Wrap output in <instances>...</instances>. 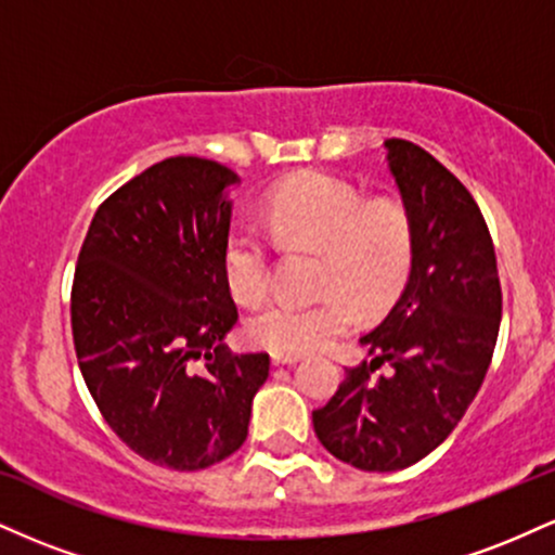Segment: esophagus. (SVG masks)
Wrapping results in <instances>:
<instances>
[{"label":"esophagus","mask_w":555,"mask_h":555,"mask_svg":"<svg viewBox=\"0 0 555 555\" xmlns=\"http://www.w3.org/2000/svg\"><path fill=\"white\" fill-rule=\"evenodd\" d=\"M302 358L299 354H286V352H271V362L273 365H295Z\"/></svg>","instance_id":"esophagus-1"}]
</instances>
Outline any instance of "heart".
Listing matches in <instances>:
<instances>
[{"instance_id": "1", "label": "heart", "mask_w": 555, "mask_h": 555, "mask_svg": "<svg viewBox=\"0 0 555 555\" xmlns=\"http://www.w3.org/2000/svg\"><path fill=\"white\" fill-rule=\"evenodd\" d=\"M266 227L284 247L318 250L313 302L276 299L247 323V336L271 352L308 354L328 349L358 326V305L380 313L410 279L415 260V221L397 197L362 201L360 190L328 175H297L269 193ZM224 282L240 302L269 292L271 245L258 229L237 227L221 250Z\"/></svg>"}]
</instances>
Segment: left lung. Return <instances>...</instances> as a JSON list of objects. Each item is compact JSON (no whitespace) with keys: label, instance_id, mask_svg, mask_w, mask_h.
I'll return each mask as SVG.
<instances>
[{"label":"left lung","instance_id":"left-lung-1","mask_svg":"<svg viewBox=\"0 0 555 555\" xmlns=\"http://www.w3.org/2000/svg\"><path fill=\"white\" fill-rule=\"evenodd\" d=\"M388 167L415 221V260L399 302L362 336L371 362L347 367L313 412L336 460L393 473L428 456L480 391L501 326L495 247L469 190L428 151L388 138ZM380 364L392 367L373 376Z\"/></svg>","mask_w":555,"mask_h":555}]
</instances>
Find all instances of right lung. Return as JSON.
Returning a JSON list of instances; mask_svg holds the SVG:
<instances>
[{
    "instance_id": "right-lung-1",
    "label": "right lung",
    "mask_w": 555,
    "mask_h": 555,
    "mask_svg": "<svg viewBox=\"0 0 555 555\" xmlns=\"http://www.w3.org/2000/svg\"><path fill=\"white\" fill-rule=\"evenodd\" d=\"M240 177L171 156L114 190L75 266L69 321L88 391L119 441L145 462L195 473L247 438L269 354L221 339L237 305L221 271Z\"/></svg>"
}]
</instances>
